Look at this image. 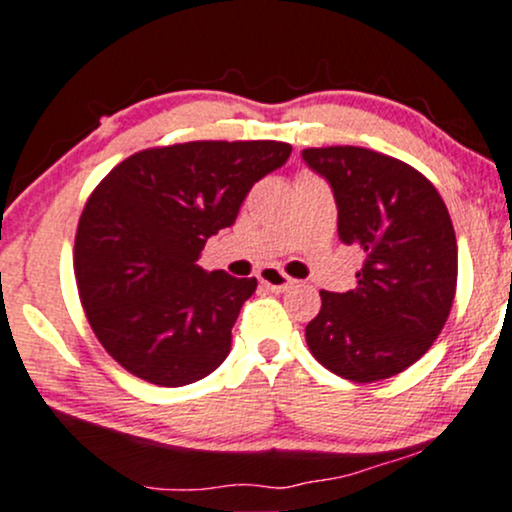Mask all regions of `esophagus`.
<instances>
[{"instance_id": "obj_1", "label": "esophagus", "mask_w": 512, "mask_h": 512, "mask_svg": "<svg viewBox=\"0 0 512 512\" xmlns=\"http://www.w3.org/2000/svg\"><path fill=\"white\" fill-rule=\"evenodd\" d=\"M257 279H260V284L265 286V289L277 291V294H279V291H286L291 284H294V279L286 277L282 269H277V267H265V269H260V274H257Z\"/></svg>"}]
</instances>
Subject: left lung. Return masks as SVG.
<instances>
[{"instance_id": "1", "label": "left lung", "mask_w": 512, "mask_h": 512, "mask_svg": "<svg viewBox=\"0 0 512 512\" xmlns=\"http://www.w3.org/2000/svg\"><path fill=\"white\" fill-rule=\"evenodd\" d=\"M301 155L333 187L340 240L367 255L355 289L320 291L318 316L306 325L308 350L342 379H389L430 350L452 311V218L430 179L396 157L357 145Z\"/></svg>"}]
</instances>
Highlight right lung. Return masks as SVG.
Listing matches in <instances>:
<instances>
[{"mask_svg": "<svg viewBox=\"0 0 512 512\" xmlns=\"http://www.w3.org/2000/svg\"><path fill=\"white\" fill-rule=\"evenodd\" d=\"M289 155L279 140H192L140 150L101 179L77 226L75 277L94 335L126 372L184 386L221 367L257 279L196 260Z\"/></svg>", "mask_w": 512, "mask_h": 512, "instance_id": "1", "label": "right lung"}]
</instances>
